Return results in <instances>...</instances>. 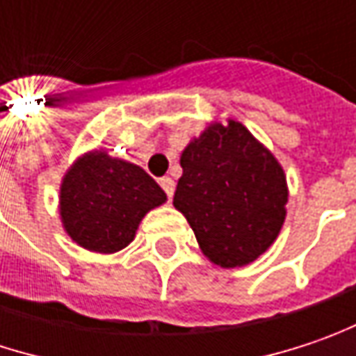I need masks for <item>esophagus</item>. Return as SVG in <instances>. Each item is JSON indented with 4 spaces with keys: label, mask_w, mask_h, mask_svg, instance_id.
I'll return each instance as SVG.
<instances>
[{
    "label": "esophagus",
    "mask_w": 356,
    "mask_h": 356,
    "mask_svg": "<svg viewBox=\"0 0 356 356\" xmlns=\"http://www.w3.org/2000/svg\"><path fill=\"white\" fill-rule=\"evenodd\" d=\"M160 186L164 188L168 200H172V196H174V186H176V184H174V180L165 176V178H162V180H160Z\"/></svg>",
    "instance_id": "34e87169"
}]
</instances>
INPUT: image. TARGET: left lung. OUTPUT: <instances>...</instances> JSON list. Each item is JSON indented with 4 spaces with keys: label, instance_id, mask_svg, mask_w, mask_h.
Instances as JSON below:
<instances>
[{
    "label": "left lung",
    "instance_id": "1",
    "mask_svg": "<svg viewBox=\"0 0 356 356\" xmlns=\"http://www.w3.org/2000/svg\"><path fill=\"white\" fill-rule=\"evenodd\" d=\"M180 165L174 207L213 264L247 266L275 241L286 218V176L245 125H211L182 152Z\"/></svg>",
    "mask_w": 356,
    "mask_h": 356
}]
</instances>
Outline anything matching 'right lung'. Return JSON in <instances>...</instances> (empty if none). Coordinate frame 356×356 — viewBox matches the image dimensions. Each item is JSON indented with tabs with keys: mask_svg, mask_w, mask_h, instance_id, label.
<instances>
[{
	"mask_svg": "<svg viewBox=\"0 0 356 356\" xmlns=\"http://www.w3.org/2000/svg\"><path fill=\"white\" fill-rule=\"evenodd\" d=\"M164 200L165 192L140 165L90 152L64 176L60 215L72 241L115 253L134 241L141 218Z\"/></svg>",
	"mask_w": 356,
	"mask_h": 356,
	"instance_id": "right-lung-1",
	"label": "right lung"
}]
</instances>
